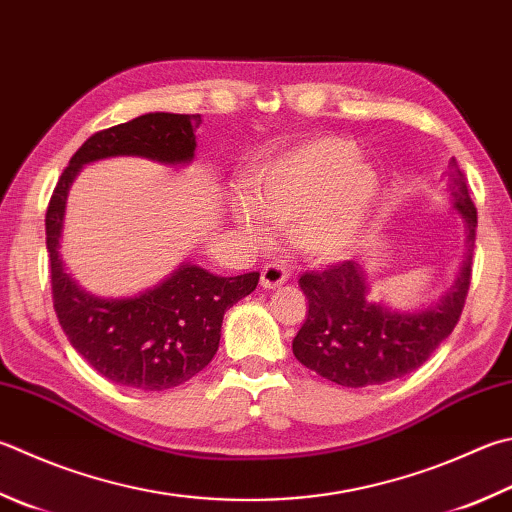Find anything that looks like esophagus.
Returning <instances> with one entry per match:
<instances>
[{
    "label": "esophagus",
    "instance_id": "obj_1",
    "mask_svg": "<svg viewBox=\"0 0 512 512\" xmlns=\"http://www.w3.org/2000/svg\"><path fill=\"white\" fill-rule=\"evenodd\" d=\"M287 267L283 263H278V260H272V263H267L263 267V272H260V285L265 289H274L278 285H283L287 281Z\"/></svg>",
    "mask_w": 512,
    "mask_h": 512
}]
</instances>
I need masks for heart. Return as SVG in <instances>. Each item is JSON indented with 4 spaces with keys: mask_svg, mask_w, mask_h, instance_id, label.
Masks as SVG:
<instances>
[{
    "mask_svg": "<svg viewBox=\"0 0 512 512\" xmlns=\"http://www.w3.org/2000/svg\"><path fill=\"white\" fill-rule=\"evenodd\" d=\"M376 191L379 176L359 160L356 144L323 136L256 167L249 198L236 202L234 218L258 243L269 223L287 229L307 258L334 260L359 243Z\"/></svg>",
    "mask_w": 512,
    "mask_h": 512,
    "instance_id": "obj_1",
    "label": "heart"
}]
</instances>
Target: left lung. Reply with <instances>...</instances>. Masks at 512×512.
Wrapping results in <instances>:
<instances>
[{"label":"left lung","instance_id":"8db88e82","mask_svg":"<svg viewBox=\"0 0 512 512\" xmlns=\"http://www.w3.org/2000/svg\"><path fill=\"white\" fill-rule=\"evenodd\" d=\"M448 178L455 209L468 229L466 260L450 292L426 310L394 312L368 301L370 287L354 260L305 272L298 285L310 310L292 343L305 368L345 388L381 385L421 368L455 330L470 289L477 209L455 158L448 162Z\"/></svg>","mask_w":512,"mask_h":512}]
</instances>
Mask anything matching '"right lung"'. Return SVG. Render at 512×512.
Here are the masks:
<instances>
[{
  "label": "right lung",
  "mask_w": 512,
  "mask_h": 512,
  "mask_svg": "<svg viewBox=\"0 0 512 512\" xmlns=\"http://www.w3.org/2000/svg\"><path fill=\"white\" fill-rule=\"evenodd\" d=\"M200 122L198 113H147L93 133L73 153L46 209L57 321L93 370L127 388L169 390L209 365L218 350L225 312L254 292L260 274L216 276L185 263L167 281L138 296H93L66 274L60 258L66 196L77 171L102 158L140 156L165 165L191 162Z\"/></svg>",
  "instance_id": "obj_1"
}]
</instances>
